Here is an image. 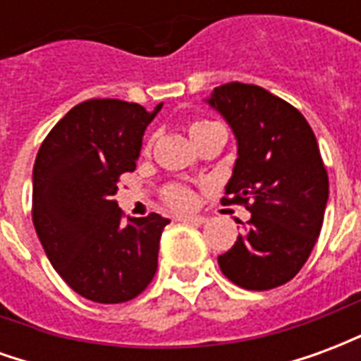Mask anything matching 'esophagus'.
I'll list each match as a JSON object with an SVG mask.
<instances>
[{
    "instance_id": "1",
    "label": "esophagus",
    "mask_w": 361,
    "mask_h": 361,
    "mask_svg": "<svg viewBox=\"0 0 361 361\" xmlns=\"http://www.w3.org/2000/svg\"><path fill=\"white\" fill-rule=\"evenodd\" d=\"M178 222H183V224H193V226H201L207 222L204 216H195V214H185V216H178Z\"/></svg>"
}]
</instances>
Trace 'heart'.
<instances>
[{"label": "heart", "instance_id": "b5f03b06", "mask_svg": "<svg viewBox=\"0 0 361 361\" xmlns=\"http://www.w3.org/2000/svg\"><path fill=\"white\" fill-rule=\"evenodd\" d=\"M209 123H212V121H207V119H197V121H193L191 127H189L191 137H193L197 131H201L204 126H209ZM164 201L170 204V207H173V209H188V207H191V203H193V193H191V189L183 188V185H172V188L166 189Z\"/></svg>", "mask_w": 361, "mask_h": 361}]
</instances>
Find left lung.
Instances as JSON below:
<instances>
[{"mask_svg":"<svg viewBox=\"0 0 361 361\" xmlns=\"http://www.w3.org/2000/svg\"><path fill=\"white\" fill-rule=\"evenodd\" d=\"M209 104L238 139L222 203L251 212L245 232L219 255L220 271L245 290L279 288L305 265L323 226L329 176L317 139L300 110L257 85H220Z\"/></svg>","mask_w":361,"mask_h":361,"instance_id":"obj_1","label":"left lung"}]
</instances>
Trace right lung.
I'll list each match as a JSON object with an SVG mask.
<instances>
[{
	"instance_id": "1",
	"label": "right lung",
	"mask_w": 361,
	"mask_h": 361,
	"mask_svg": "<svg viewBox=\"0 0 361 361\" xmlns=\"http://www.w3.org/2000/svg\"><path fill=\"white\" fill-rule=\"evenodd\" d=\"M160 108L85 100L59 119L36 154V234L67 286L90 302H129L157 274L158 243L170 220L150 212L121 224L114 195L119 178L135 170L145 129Z\"/></svg>"
}]
</instances>
